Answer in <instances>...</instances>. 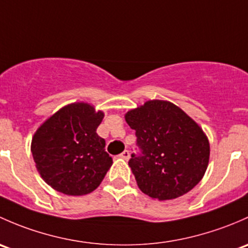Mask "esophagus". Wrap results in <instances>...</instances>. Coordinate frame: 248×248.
I'll return each mask as SVG.
<instances>
[{
	"mask_svg": "<svg viewBox=\"0 0 248 248\" xmlns=\"http://www.w3.org/2000/svg\"><path fill=\"white\" fill-rule=\"evenodd\" d=\"M119 157H122V159H124V160H129V157H130L129 150H124V152L119 155Z\"/></svg>",
	"mask_w": 248,
	"mask_h": 248,
	"instance_id": "1",
	"label": "esophagus"
}]
</instances>
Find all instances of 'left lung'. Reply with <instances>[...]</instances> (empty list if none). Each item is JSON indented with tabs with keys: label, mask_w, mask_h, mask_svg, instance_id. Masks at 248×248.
Listing matches in <instances>:
<instances>
[{
	"label": "left lung",
	"mask_w": 248,
	"mask_h": 248,
	"mask_svg": "<svg viewBox=\"0 0 248 248\" xmlns=\"http://www.w3.org/2000/svg\"><path fill=\"white\" fill-rule=\"evenodd\" d=\"M136 131L140 154L131 167L140 190L159 201L192 190L208 168L210 145L201 126L174 104L149 100L125 114Z\"/></svg>",
	"instance_id": "8db88e82"
}]
</instances>
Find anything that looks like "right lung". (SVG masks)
<instances>
[{
	"instance_id": "1",
	"label": "right lung",
	"mask_w": 248,
	"mask_h": 248,
	"mask_svg": "<svg viewBox=\"0 0 248 248\" xmlns=\"http://www.w3.org/2000/svg\"><path fill=\"white\" fill-rule=\"evenodd\" d=\"M104 112L86 103L67 105L46 119L31 144L35 167L47 185L83 196L100 185L112 166L105 140L96 134Z\"/></svg>"
}]
</instances>
